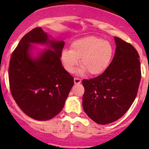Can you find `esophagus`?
I'll use <instances>...</instances> for the list:
<instances>
[{"mask_svg":"<svg viewBox=\"0 0 149 149\" xmlns=\"http://www.w3.org/2000/svg\"><path fill=\"white\" fill-rule=\"evenodd\" d=\"M74 82L75 84H79L81 83V79L77 78V77H74Z\"/></svg>","mask_w":149,"mask_h":149,"instance_id":"34e87169","label":"esophagus"}]
</instances>
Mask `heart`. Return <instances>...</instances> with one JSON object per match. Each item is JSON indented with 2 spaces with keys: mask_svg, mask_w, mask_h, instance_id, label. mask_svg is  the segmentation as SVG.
<instances>
[{
  "mask_svg": "<svg viewBox=\"0 0 149 149\" xmlns=\"http://www.w3.org/2000/svg\"><path fill=\"white\" fill-rule=\"evenodd\" d=\"M111 43L97 36H86L74 41L72 49L65 48L61 53V60L65 70L72 73L79 63L82 66L79 73L89 72L92 75H99L108 68L113 56Z\"/></svg>",
  "mask_w": 149,
  "mask_h": 149,
  "instance_id": "heart-1",
  "label": "heart"
}]
</instances>
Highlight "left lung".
<instances>
[{"instance_id": "1", "label": "left lung", "mask_w": 149, "mask_h": 149, "mask_svg": "<svg viewBox=\"0 0 149 149\" xmlns=\"http://www.w3.org/2000/svg\"><path fill=\"white\" fill-rule=\"evenodd\" d=\"M116 52L104 73L84 80L83 108L99 125L111 123L122 116L135 100L141 79L139 56L131 44L114 37Z\"/></svg>"}]
</instances>
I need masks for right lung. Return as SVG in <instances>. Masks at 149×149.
<instances>
[{"instance_id":"1","label":"right lung","mask_w":149,"mask_h":149,"mask_svg":"<svg viewBox=\"0 0 149 149\" xmlns=\"http://www.w3.org/2000/svg\"><path fill=\"white\" fill-rule=\"evenodd\" d=\"M33 44L48 48L40 49ZM64 45V41L53 39L42 27H36L21 39L11 56L9 81L12 95L21 110L36 120L56 116L74 85L73 77L60 60Z\"/></svg>"}]
</instances>
